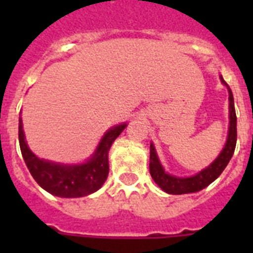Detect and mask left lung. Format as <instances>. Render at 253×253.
<instances>
[{"label": "left lung", "instance_id": "left-lung-1", "mask_svg": "<svg viewBox=\"0 0 253 253\" xmlns=\"http://www.w3.org/2000/svg\"><path fill=\"white\" fill-rule=\"evenodd\" d=\"M222 84L226 85L228 89V101H230V127H228V135L227 142L224 144L223 150L220 151L218 158L214 162L197 173L196 176L192 177H176L170 176L164 170L160 162H159L156 150H155L154 144L151 143L150 147V173L154 181L169 194H186V193H194L200 192L205 189L208 185H210L214 180H216L220 176V173L223 172L224 168L227 167L228 162L231 160L234 151L236 146V114H235V106H234V95H232L231 89L226 84V81L220 76Z\"/></svg>", "mask_w": 253, "mask_h": 253}]
</instances>
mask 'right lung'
Masks as SVG:
<instances>
[{
  "label": "right lung",
  "instance_id": "right-lung-1",
  "mask_svg": "<svg viewBox=\"0 0 253 253\" xmlns=\"http://www.w3.org/2000/svg\"><path fill=\"white\" fill-rule=\"evenodd\" d=\"M126 126V123H123L111 127L102 136L91 158L83 164L75 166L48 162L34 155L25 140L21 118L18 138L23 160L34 180L53 196L76 198L97 192L106 181L109 174V150Z\"/></svg>",
  "mask_w": 253,
  "mask_h": 253
}]
</instances>
